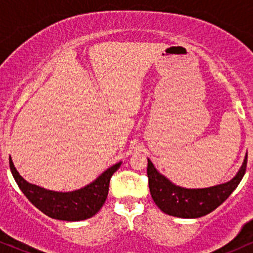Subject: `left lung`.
Listing matches in <instances>:
<instances>
[{"mask_svg":"<svg viewBox=\"0 0 253 253\" xmlns=\"http://www.w3.org/2000/svg\"><path fill=\"white\" fill-rule=\"evenodd\" d=\"M149 188L153 201L168 215L184 219H196L207 215L222 205L243 179L248 164V153L237 175L231 181L210 188L190 189L173 184L156 169L147 158Z\"/></svg>","mask_w":253,"mask_h":253,"instance_id":"8db88e82","label":"left lung"}]
</instances>
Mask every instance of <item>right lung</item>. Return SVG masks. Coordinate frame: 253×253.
<instances>
[{
    "label": "right lung",
    "mask_w": 253,
    "mask_h": 253,
    "mask_svg": "<svg viewBox=\"0 0 253 253\" xmlns=\"http://www.w3.org/2000/svg\"><path fill=\"white\" fill-rule=\"evenodd\" d=\"M121 162L103 171L95 181L74 191H53L32 184L17 172L9 157V168L14 179L25 196L39 211L52 219L64 221H81L94 216L102 208L108 195L109 181L120 168Z\"/></svg>",
    "instance_id": "add662e5"
}]
</instances>
